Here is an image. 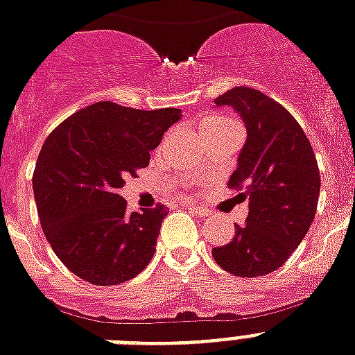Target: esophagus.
I'll return each mask as SVG.
<instances>
[{
  "label": "esophagus",
  "mask_w": 355,
  "mask_h": 355,
  "mask_svg": "<svg viewBox=\"0 0 355 355\" xmlns=\"http://www.w3.org/2000/svg\"><path fill=\"white\" fill-rule=\"evenodd\" d=\"M187 209H189V211H193L195 213V215H198V217H202V218H206L207 215H209V211H207V209H204V207H197V206H191V204H187Z\"/></svg>",
  "instance_id": "1"
}]
</instances>
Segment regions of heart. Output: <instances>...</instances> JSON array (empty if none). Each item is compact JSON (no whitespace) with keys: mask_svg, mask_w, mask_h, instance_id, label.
Masks as SVG:
<instances>
[{"mask_svg":"<svg viewBox=\"0 0 355 355\" xmlns=\"http://www.w3.org/2000/svg\"><path fill=\"white\" fill-rule=\"evenodd\" d=\"M226 123H233V122L226 116H207V118H204L202 122H200V129L218 128V125H226Z\"/></svg>","mask_w":355,"mask_h":355,"instance_id":"obj_1","label":"heart"}]
</instances>
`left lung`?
I'll use <instances>...</instances> for the list:
<instances>
[{"label":"left lung","mask_w":355,"mask_h":355,"mask_svg":"<svg viewBox=\"0 0 355 355\" xmlns=\"http://www.w3.org/2000/svg\"><path fill=\"white\" fill-rule=\"evenodd\" d=\"M243 118L248 137L227 180L250 206L227 244L213 248L223 270L237 277L275 272L295 252L315 217L321 177L312 144L297 120L261 91L233 87L215 100Z\"/></svg>","instance_id":"left-lung-1"}]
</instances>
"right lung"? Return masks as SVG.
Instances as JSON below:
<instances>
[{"label":"right lung","mask_w":355,"mask_h":355,"mask_svg":"<svg viewBox=\"0 0 355 355\" xmlns=\"http://www.w3.org/2000/svg\"><path fill=\"white\" fill-rule=\"evenodd\" d=\"M180 116V109L98 102L49 135L33 175L34 198L49 244L74 275L112 286L148 266L168 207L129 211L118 189L148 168L149 151Z\"/></svg>","instance_id":"right-lung-1"}]
</instances>
